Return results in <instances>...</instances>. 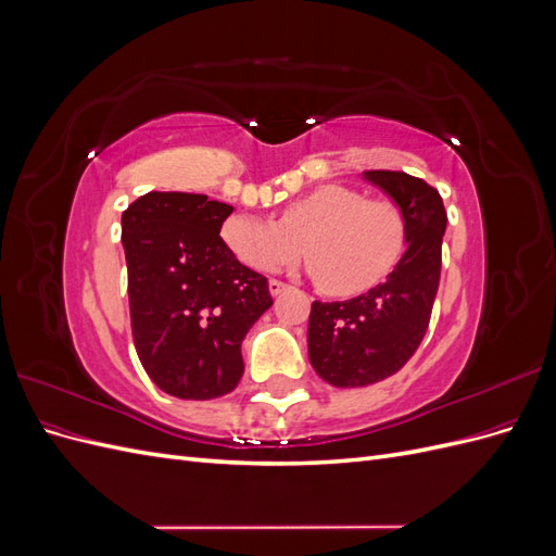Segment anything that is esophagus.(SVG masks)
Instances as JSON below:
<instances>
[{
	"label": "esophagus",
	"instance_id": "esophagus-1",
	"mask_svg": "<svg viewBox=\"0 0 556 556\" xmlns=\"http://www.w3.org/2000/svg\"><path fill=\"white\" fill-rule=\"evenodd\" d=\"M285 290H288V285H285L282 280H268V292H271L274 296H278V294H282Z\"/></svg>",
	"mask_w": 556,
	"mask_h": 556
}]
</instances>
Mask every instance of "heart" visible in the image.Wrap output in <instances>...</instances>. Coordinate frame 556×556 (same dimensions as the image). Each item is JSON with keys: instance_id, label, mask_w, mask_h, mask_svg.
I'll return each mask as SVG.
<instances>
[{"instance_id": "obj_1", "label": "heart", "mask_w": 556, "mask_h": 556, "mask_svg": "<svg viewBox=\"0 0 556 556\" xmlns=\"http://www.w3.org/2000/svg\"><path fill=\"white\" fill-rule=\"evenodd\" d=\"M241 264L268 274L311 255L308 274L333 296L374 290L403 255L406 217L390 199H366L345 185H319L290 201L278 223L237 213L220 227Z\"/></svg>"}]
</instances>
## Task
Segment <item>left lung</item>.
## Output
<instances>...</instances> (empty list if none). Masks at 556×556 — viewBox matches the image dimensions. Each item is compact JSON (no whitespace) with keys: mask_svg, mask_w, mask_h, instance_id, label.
Here are the masks:
<instances>
[{"mask_svg":"<svg viewBox=\"0 0 556 556\" xmlns=\"http://www.w3.org/2000/svg\"><path fill=\"white\" fill-rule=\"evenodd\" d=\"M364 178L390 194L406 217L408 250L374 290L348 301H313L308 357L333 387H366L394 376L422 343L441 282L447 213L439 190L403 172Z\"/></svg>","mask_w":556,"mask_h":556,"instance_id":"1","label":"left lung"}]
</instances>
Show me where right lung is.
<instances>
[{"mask_svg": "<svg viewBox=\"0 0 556 556\" xmlns=\"http://www.w3.org/2000/svg\"><path fill=\"white\" fill-rule=\"evenodd\" d=\"M231 211L206 194L148 192L123 213L134 348L150 380L178 399L229 394L245 333L274 304L268 280L220 239Z\"/></svg>", "mask_w": 556, "mask_h": 556, "instance_id": "right-lung-1", "label": "right lung"}]
</instances>
